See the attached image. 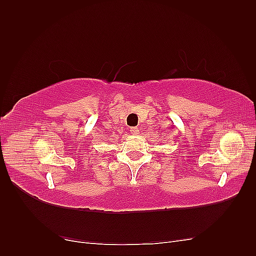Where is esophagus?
I'll return each mask as SVG.
<instances>
[{
    "label": "esophagus",
    "instance_id": "1",
    "mask_svg": "<svg viewBox=\"0 0 256 256\" xmlns=\"http://www.w3.org/2000/svg\"><path fill=\"white\" fill-rule=\"evenodd\" d=\"M131 133H132V134H138V128H135V126L131 128Z\"/></svg>",
    "mask_w": 256,
    "mask_h": 256
}]
</instances>
